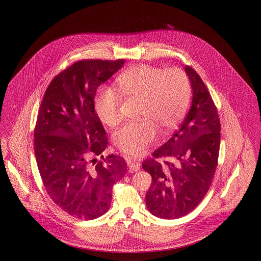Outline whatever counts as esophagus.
<instances>
[{
	"label": "esophagus",
	"mask_w": 261,
	"mask_h": 261,
	"mask_svg": "<svg viewBox=\"0 0 261 261\" xmlns=\"http://www.w3.org/2000/svg\"><path fill=\"white\" fill-rule=\"evenodd\" d=\"M128 168H129V172L134 173L140 170V164L137 162H128Z\"/></svg>",
	"instance_id": "34e87169"
}]
</instances>
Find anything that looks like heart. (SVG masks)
Segmentation results:
<instances>
[{
	"label": "heart",
	"instance_id": "obj_1",
	"mask_svg": "<svg viewBox=\"0 0 261 261\" xmlns=\"http://www.w3.org/2000/svg\"><path fill=\"white\" fill-rule=\"evenodd\" d=\"M121 95L142 99L141 117L145 120L128 123L113 135L115 147L125 154L138 158L158 137L160 126L163 132L172 130L186 112L191 88L186 73L179 68L164 71L148 64H137L116 78ZM118 91L101 86L94 99L95 112L99 120L108 126L120 122Z\"/></svg>",
	"mask_w": 261,
	"mask_h": 261
}]
</instances>
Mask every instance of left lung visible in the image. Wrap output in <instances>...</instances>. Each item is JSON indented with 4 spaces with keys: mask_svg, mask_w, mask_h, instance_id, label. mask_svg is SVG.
Masks as SVG:
<instances>
[{
    "mask_svg": "<svg viewBox=\"0 0 261 261\" xmlns=\"http://www.w3.org/2000/svg\"><path fill=\"white\" fill-rule=\"evenodd\" d=\"M193 92L191 109L177 132L142 167L152 181L146 195L149 212L176 219L193 211L212 183L220 147V121L210 92L199 75L185 66ZM166 160L161 165L155 161Z\"/></svg>",
    "mask_w": 261,
    "mask_h": 261,
    "instance_id": "1",
    "label": "left lung"
}]
</instances>
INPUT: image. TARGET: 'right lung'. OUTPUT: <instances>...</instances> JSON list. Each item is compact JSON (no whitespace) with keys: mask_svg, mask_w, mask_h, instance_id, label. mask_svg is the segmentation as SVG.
Instances as JSON below:
<instances>
[{"mask_svg":"<svg viewBox=\"0 0 261 261\" xmlns=\"http://www.w3.org/2000/svg\"><path fill=\"white\" fill-rule=\"evenodd\" d=\"M124 63L75 62L51 80L39 109L34 150L43 184L58 206L79 219L109 211L112 186L127 172L122 158L101 154L109 140L94 107L97 89ZM93 155L103 161L91 165Z\"/></svg>","mask_w":261,"mask_h":261,"instance_id":"1","label":"right lung"}]
</instances>
